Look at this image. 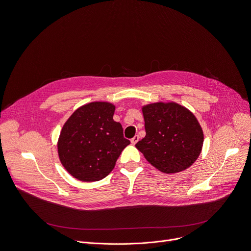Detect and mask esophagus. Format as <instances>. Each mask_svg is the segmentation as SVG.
<instances>
[{
    "instance_id": "1",
    "label": "esophagus",
    "mask_w": 251,
    "mask_h": 251,
    "mask_svg": "<svg viewBox=\"0 0 251 251\" xmlns=\"http://www.w3.org/2000/svg\"><path fill=\"white\" fill-rule=\"evenodd\" d=\"M138 140H140V136L138 135H134L131 140H130V143L132 144V145H135L137 142H138Z\"/></svg>"
}]
</instances>
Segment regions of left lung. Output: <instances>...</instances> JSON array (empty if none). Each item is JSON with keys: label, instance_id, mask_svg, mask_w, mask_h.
<instances>
[{"label": "left lung", "instance_id": "obj_1", "mask_svg": "<svg viewBox=\"0 0 251 251\" xmlns=\"http://www.w3.org/2000/svg\"><path fill=\"white\" fill-rule=\"evenodd\" d=\"M146 136L135 147L164 174L186 170L198 159L203 145L202 128L186 107L176 102L143 106Z\"/></svg>", "mask_w": 251, "mask_h": 251}]
</instances>
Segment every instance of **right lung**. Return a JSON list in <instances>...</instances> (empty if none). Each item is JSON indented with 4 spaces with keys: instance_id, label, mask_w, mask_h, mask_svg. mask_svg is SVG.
I'll list each match as a JSON object with an SVG mask.
<instances>
[{
    "instance_id": "obj_1",
    "label": "right lung",
    "mask_w": 251,
    "mask_h": 251,
    "mask_svg": "<svg viewBox=\"0 0 251 251\" xmlns=\"http://www.w3.org/2000/svg\"><path fill=\"white\" fill-rule=\"evenodd\" d=\"M116 106L94 101L78 107L64 125L58 142L59 157L67 172L81 181H98L114 170L130 142L114 121Z\"/></svg>"
}]
</instances>
